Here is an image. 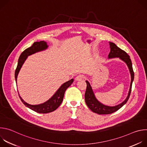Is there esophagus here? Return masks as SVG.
I'll return each mask as SVG.
<instances>
[{
  "label": "esophagus",
  "instance_id": "1",
  "mask_svg": "<svg viewBox=\"0 0 147 147\" xmlns=\"http://www.w3.org/2000/svg\"><path fill=\"white\" fill-rule=\"evenodd\" d=\"M84 78V76L83 74H78L76 76L75 80L76 81H80V80H81L82 79H83Z\"/></svg>",
  "mask_w": 147,
  "mask_h": 147
}]
</instances>
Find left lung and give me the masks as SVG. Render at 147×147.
Segmentation results:
<instances>
[{"mask_svg":"<svg viewBox=\"0 0 147 147\" xmlns=\"http://www.w3.org/2000/svg\"><path fill=\"white\" fill-rule=\"evenodd\" d=\"M111 51L108 55V58H114V57H119L121 60L124 61L126 65H127L130 74H131V83H130V90L129 91L128 96L122 103L117 105L115 107H109L105 105L100 102H99L97 99L96 98L92 87L90 85V82L88 81H86L87 83V89L85 93V100L86 103L88 107L94 113H98L99 115H108L112 113L120 108H121L124 104L127 103L128 99H129L131 91V87H132V83L134 80V73L133 69L132 66V63L131 60L130 58V56L125 51H123L116 45L113 42H109Z\"/></svg>","mask_w":147,"mask_h":147,"instance_id":"obj_1","label":"left lung"}]
</instances>
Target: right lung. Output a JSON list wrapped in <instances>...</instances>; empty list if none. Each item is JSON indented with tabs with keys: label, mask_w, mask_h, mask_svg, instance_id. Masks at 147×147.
Here are the masks:
<instances>
[{
	"label": "right lung",
	"mask_w": 147,
	"mask_h": 147,
	"mask_svg": "<svg viewBox=\"0 0 147 147\" xmlns=\"http://www.w3.org/2000/svg\"><path fill=\"white\" fill-rule=\"evenodd\" d=\"M48 48V45H47L46 42L41 40L39 42H35L31 47L26 49L22 53V54L20 55L19 57L17 66L15 71V80L16 81V84L17 78L18 73L21 68H22L23 65L24 64V61L27 59V57L36 52L44 51L47 49ZM73 79H71L70 80L65 82L64 84H63L60 87V88L57 90V91L55 92V94L49 100H48L47 101L43 103L35 105H30L22 99V98L20 96L19 94L18 95L22 102L27 107L31 109V110L39 113H50L55 111L60 105V104L63 101V99L66 90L68 88V87H69L71 86V84L73 82Z\"/></svg>",
	"instance_id": "add662e5"
}]
</instances>
